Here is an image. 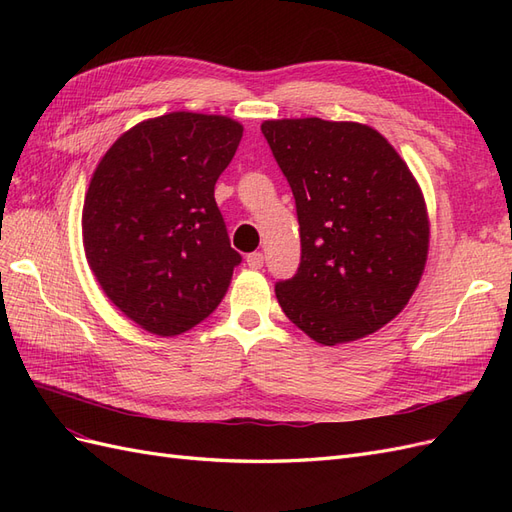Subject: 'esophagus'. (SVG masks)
Instances as JSON below:
<instances>
[{
	"label": "esophagus",
	"mask_w": 512,
	"mask_h": 512,
	"mask_svg": "<svg viewBox=\"0 0 512 512\" xmlns=\"http://www.w3.org/2000/svg\"><path fill=\"white\" fill-rule=\"evenodd\" d=\"M247 267H252V269H260L262 267V262H265V256H262V252H252V254H247Z\"/></svg>",
	"instance_id": "obj_1"
}]
</instances>
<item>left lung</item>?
<instances>
[{"instance_id":"obj_1","label":"left lung","mask_w":512,"mask_h":512,"mask_svg":"<svg viewBox=\"0 0 512 512\" xmlns=\"http://www.w3.org/2000/svg\"><path fill=\"white\" fill-rule=\"evenodd\" d=\"M262 134L297 205L301 262L275 284L284 314L318 344L378 331L421 280L429 222L421 188L376 130L280 119Z\"/></svg>"}]
</instances>
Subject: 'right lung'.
<instances>
[{
	"label": "right lung",
	"mask_w": 512,
	"mask_h": 512,
	"mask_svg": "<svg viewBox=\"0 0 512 512\" xmlns=\"http://www.w3.org/2000/svg\"><path fill=\"white\" fill-rule=\"evenodd\" d=\"M241 136L228 117L162 115L119 136L91 177L87 262L106 297L149 333L179 335L205 320L241 265L213 196Z\"/></svg>",
	"instance_id": "1"
}]
</instances>
